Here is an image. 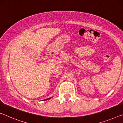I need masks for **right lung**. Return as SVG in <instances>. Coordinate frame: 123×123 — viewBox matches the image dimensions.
<instances>
[{"mask_svg":"<svg viewBox=\"0 0 123 123\" xmlns=\"http://www.w3.org/2000/svg\"><path fill=\"white\" fill-rule=\"evenodd\" d=\"M50 99H51V98H48V99H44V100H49Z\"/></svg>","mask_w":123,"mask_h":123,"instance_id":"add662e5","label":"right lung"}]
</instances>
